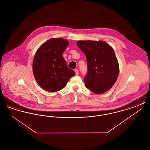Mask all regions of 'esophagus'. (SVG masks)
<instances>
[{
  "label": "esophagus",
  "mask_w": 150,
  "mask_h": 150,
  "mask_svg": "<svg viewBox=\"0 0 150 150\" xmlns=\"http://www.w3.org/2000/svg\"><path fill=\"white\" fill-rule=\"evenodd\" d=\"M75 74H76V75H79V71L77 70V69H76V70H75Z\"/></svg>",
  "instance_id": "1"
}]
</instances>
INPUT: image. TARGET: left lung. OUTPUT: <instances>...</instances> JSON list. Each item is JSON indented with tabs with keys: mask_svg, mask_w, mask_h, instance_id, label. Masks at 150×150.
Returning <instances> with one entry per match:
<instances>
[{
	"mask_svg": "<svg viewBox=\"0 0 150 150\" xmlns=\"http://www.w3.org/2000/svg\"><path fill=\"white\" fill-rule=\"evenodd\" d=\"M76 44L86 57V88L98 94L106 92L114 86L119 73L113 48L103 41L80 40Z\"/></svg>",
	"mask_w": 150,
	"mask_h": 150,
	"instance_id": "1",
	"label": "left lung"
}]
</instances>
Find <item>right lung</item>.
<instances>
[{
  "label": "right lung",
  "mask_w": 150,
  "mask_h": 150,
  "mask_svg": "<svg viewBox=\"0 0 150 150\" xmlns=\"http://www.w3.org/2000/svg\"><path fill=\"white\" fill-rule=\"evenodd\" d=\"M69 41L52 38L43 44L36 52L33 71L38 84L43 89L55 92L63 89L75 72L68 67L62 56Z\"/></svg>",
  "instance_id": "obj_1"
}]
</instances>
